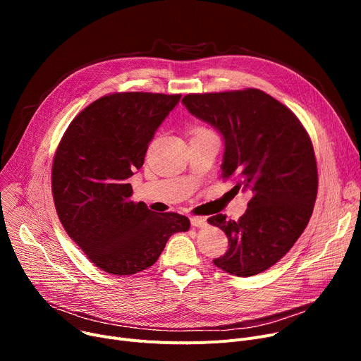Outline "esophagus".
I'll use <instances>...</instances> for the list:
<instances>
[{
	"label": "esophagus",
	"mask_w": 361,
	"mask_h": 361,
	"mask_svg": "<svg viewBox=\"0 0 361 361\" xmlns=\"http://www.w3.org/2000/svg\"><path fill=\"white\" fill-rule=\"evenodd\" d=\"M190 222L193 226H196V228H203V226L207 225V219L204 216H193L190 218Z\"/></svg>",
	"instance_id": "esophagus-1"
}]
</instances>
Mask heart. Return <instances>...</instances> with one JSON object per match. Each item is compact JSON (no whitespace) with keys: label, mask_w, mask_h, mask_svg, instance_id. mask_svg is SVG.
Returning <instances> with one entry per match:
<instances>
[{"label":"heart","mask_w":361,"mask_h":361,"mask_svg":"<svg viewBox=\"0 0 361 361\" xmlns=\"http://www.w3.org/2000/svg\"><path fill=\"white\" fill-rule=\"evenodd\" d=\"M202 133H212V131L207 130L206 127H202V126H197L193 128V135H202Z\"/></svg>","instance_id":"b5f03b06"}]
</instances>
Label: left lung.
Returning <instances> with one entry per match:
<instances>
[{
  "label": "left lung",
  "instance_id": "left-lung-1",
  "mask_svg": "<svg viewBox=\"0 0 361 361\" xmlns=\"http://www.w3.org/2000/svg\"><path fill=\"white\" fill-rule=\"evenodd\" d=\"M183 104L222 135V177L235 180L233 190L252 193L238 221L222 214L207 219L230 245L214 263L235 276L269 269L305 231L316 202L317 166L306 128L259 89L190 93Z\"/></svg>",
  "mask_w": 361,
  "mask_h": 361
}]
</instances>
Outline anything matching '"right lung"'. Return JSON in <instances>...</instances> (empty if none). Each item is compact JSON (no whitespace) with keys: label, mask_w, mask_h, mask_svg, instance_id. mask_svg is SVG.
Returning a JSON list of instances; mask_svg holds the SVG:
<instances>
[{"label":"right lung","mask_w":361,"mask_h":361,"mask_svg":"<svg viewBox=\"0 0 361 361\" xmlns=\"http://www.w3.org/2000/svg\"><path fill=\"white\" fill-rule=\"evenodd\" d=\"M181 94L111 93L78 114L56 147L51 185L56 214L87 259L112 275L154 264L188 218L135 203L128 178L142 168L155 131Z\"/></svg>","instance_id":"obj_1"}]
</instances>
